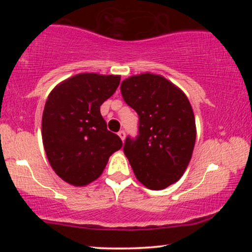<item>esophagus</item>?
Listing matches in <instances>:
<instances>
[{
  "instance_id": "1",
  "label": "esophagus",
  "mask_w": 252,
  "mask_h": 252,
  "mask_svg": "<svg viewBox=\"0 0 252 252\" xmlns=\"http://www.w3.org/2000/svg\"><path fill=\"white\" fill-rule=\"evenodd\" d=\"M118 136L121 137V140L124 141V138H126V131H124V130H120V131H118Z\"/></svg>"
}]
</instances>
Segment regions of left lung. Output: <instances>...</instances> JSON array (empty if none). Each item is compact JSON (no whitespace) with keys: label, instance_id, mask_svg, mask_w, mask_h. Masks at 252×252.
Masks as SVG:
<instances>
[{"label":"left lung","instance_id":"obj_1","mask_svg":"<svg viewBox=\"0 0 252 252\" xmlns=\"http://www.w3.org/2000/svg\"><path fill=\"white\" fill-rule=\"evenodd\" d=\"M123 99L138 115V135L123 152L137 180L163 189L181 178L195 143V120L186 94L160 74L131 76L121 84Z\"/></svg>","mask_w":252,"mask_h":252}]
</instances>
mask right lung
<instances>
[{
    "label": "right lung",
    "mask_w": 252,
    "mask_h": 252,
    "mask_svg": "<svg viewBox=\"0 0 252 252\" xmlns=\"http://www.w3.org/2000/svg\"><path fill=\"white\" fill-rule=\"evenodd\" d=\"M120 82V76L79 73L52 90L42 114V142L48 162L63 181L73 186L94 181L122 148L100 115V105Z\"/></svg>",
    "instance_id": "add662e5"
}]
</instances>
